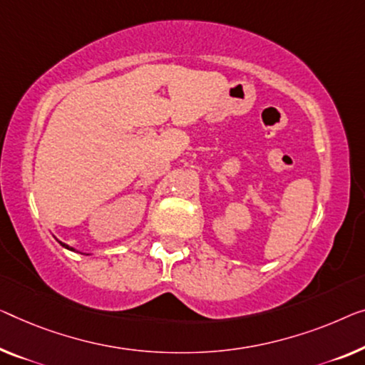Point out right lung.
Here are the masks:
<instances>
[{"instance_id": "1", "label": "right lung", "mask_w": 365, "mask_h": 365, "mask_svg": "<svg viewBox=\"0 0 365 365\" xmlns=\"http://www.w3.org/2000/svg\"><path fill=\"white\" fill-rule=\"evenodd\" d=\"M57 241H58V239H57ZM58 244H61V246L62 247H65V249H68V251H73V252H78V251H75V249L72 247V246H68V244H65V242H62V241H58ZM81 254V252H80Z\"/></svg>"}]
</instances>
